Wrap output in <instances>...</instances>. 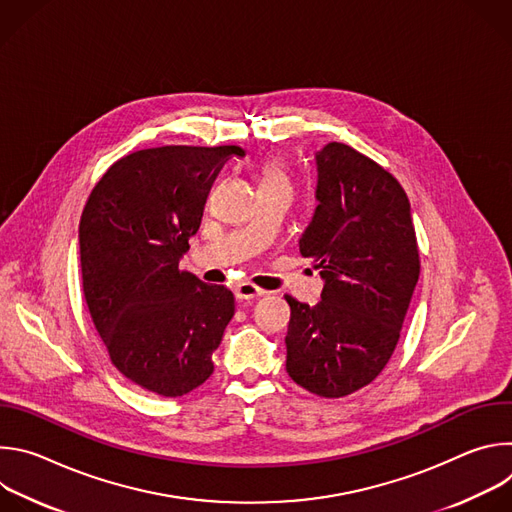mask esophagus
<instances>
[{
    "label": "esophagus",
    "instance_id": "1",
    "mask_svg": "<svg viewBox=\"0 0 512 512\" xmlns=\"http://www.w3.org/2000/svg\"><path fill=\"white\" fill-rule=\"evenodd\" d=\"M235 296H237V300H255V298L265 296V291L249 281H241L235 285Z\"/></svg>",
    "mask_w": 512,
    "mask_h": 512
}]
</instances>
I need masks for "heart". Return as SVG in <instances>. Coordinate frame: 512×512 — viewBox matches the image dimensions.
<instances>
[{
  "instance_id": "1",
  "label": "heart",
  "mask_w": 512,
  "mask_h": 512,
  "mask_svg": "<svg viewBox=\"0 0 512 512\" xmlns=\"http://www.w3.org/2000/svg\"><path fill=\"white\" fill-rule=\"evenodd\" d=\"M259 186H285L289 188V178L285 166L279 158H267L259 170Z\"/></svg>"
}]
</instances>
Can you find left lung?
Returning <instances> with one entry per match:
<instances>
[{
  "instance_id": "left-lung-1",
  "label": "left lung",
  "mask_w": 512,
  "mask_h": 512,
  "mask_svg": "<svg viewBox=\"0 0 512 512\" xmlns=\"http://www.w3.org/2000/svg\"><path fill=\"white\" fill-rule=\"evenodd\" d=\"M318 206L300 239L324 279L316 306L285 296V369L306 391L338 399L389 362L419 279L411 206L377 162L332 141L316 154Z\"/></svg>"
}]
</instances>
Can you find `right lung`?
Instances as JSON below:
<instances>
[{"label": "right lung", "instance_id": "1", "mask_svg": "<svg viewBox=\"0 0 512 512\" xmlns=\"http://www.w3.org/2000/svg\"><path fill=\"white\" fill-rule=\"evenodd\" d=\"M237 145H164L117 160L79 225L83 294L115 369L162 397H182L214 371L235 314L225 285L180 269L214 178Z\"/></svg>", "mask_w": 512, "mask_h": 512}]
</instances>
